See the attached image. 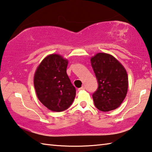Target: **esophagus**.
Here are the masks:
<instances>
[{
  "instance_id": "34e87169",
  "label": "esophagus",
  "mask_w": 152,
  "mask_h": 152,
  "mask_svg": "<svg viewBox=\"0 0 152 152\" xmlns=\"http://www.w3.org/2000/svg\"><path fill=\"white\" fill-rule=\"evenodd\" d=\"M85 87L84 86H83L82 87L78 88V91H83V90H85Z\"/></svg>"
}]
</instances>
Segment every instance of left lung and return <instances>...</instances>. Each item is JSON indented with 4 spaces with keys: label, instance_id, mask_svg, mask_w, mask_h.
<instances>
[{
    "label": "left lung",
    "instance_id": "1",
    "mask_svg": "<svg viewBox=\"0 0 152 152\" xmlns=\"http://www.w3.org/2000/svg\"><path fill=\"white\" fill-rule=\"evenodd\" d=\"M91 62L98 83L97 91L93 94L94 104L102 112L116 109L128 91L126 69L114 57L104 53L96 54Z\"/></svg>",
    "mask_w": 152,
    "mask_h": 152
}]
</instances>
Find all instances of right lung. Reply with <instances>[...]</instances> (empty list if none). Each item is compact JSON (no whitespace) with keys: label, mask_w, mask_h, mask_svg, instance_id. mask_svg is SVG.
Segmentation results:
<instances>
[{"label":"right lung","mask_w":152,"mask_h":152,"mask_svg":"<svg viewBox=\"0 0 152 152\" xmlns=\"http://www.w3.org/2000/svg\"><path fill=\"white\" fill-rule=\"evenodd\" d=\"M67 59L52 54L42 60L36 70L34 85L40 102L53 112H62L72 105L76 88L66 73Z\"/></svg>","instance_id":"obj_1"}]
</instances>
